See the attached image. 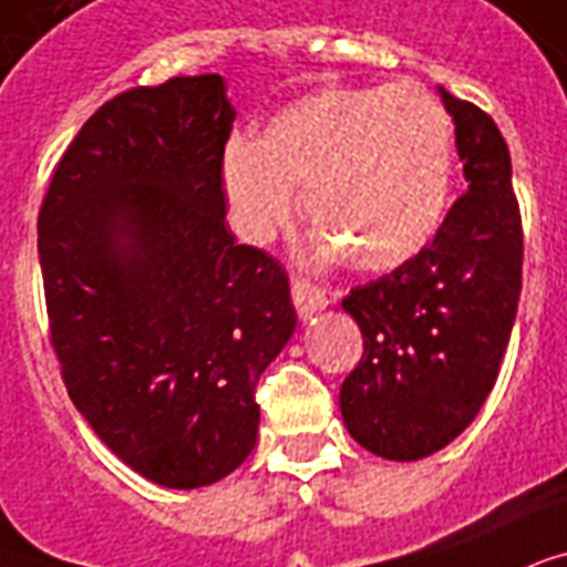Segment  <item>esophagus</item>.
<instances>
[{
	"instance_id": "34e87169",
	"label": "esophagus",
	"mask_w": 567,
	"mask_h": 567,
	"mask_svg": "<svg viewBox=\"0 0 567 567\" xmlns=\"http://www.w3.org/2000/svg\"><path fill=\"white\" fill-rule=\"evenodd\" d=\"M292 305H296V310L301 319H310V316L319 313V310H324V307H328V298H324L322 289L313 287L310 280L296 278L292 280Z\"/></svg>"
}]
</instances>
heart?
<instances>
[{
    "label": "heart",
    "mask_w": 567,
    "mask_h": 567,
    "mask_svg": "<svg viewBox=\"0 0 567 567\" xmlns=\"http://www.w3.org/2000/svg\"><path fill=\"white\" fill-rule=\"evenodd\" d=\"M452 124L423 87H324L227 144L221 186L243 239L269 243L296 218V192L322 251L358 271H393L441 230L452 192Z\"/></svg>",
    "instance_id": "1"
}]
</instances>
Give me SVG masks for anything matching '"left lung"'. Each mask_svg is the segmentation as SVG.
<instances>
[{"label": "left lung", "instance_id": "1", "mask_svg": "<svg viewBox=\"0 0 567 567\" xmlns=\"http://www.w3.org/2000/svg\"><path fill=\"white\" fill-rule=\"evenodd\" d=\"M441 91L455 124L467 195L414 260L354 287L343 310L363 358L340 388L354 441L390 462L443 450L497 381L520 298L524 230L506 138L482 109Z\"/></svg>", "mask_w": 567, "mask_h": 567}]
</instances>
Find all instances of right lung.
<instances>
[{
  "instance_id": "right-lung-1",
  "label": "right lung",
  "mask_w": 567,
  "mask_h": 567,
  "mask_svg": "<svg viewBox=\"0 0 567 567\" xmlns=\"http://www.w3.org/2000/svg\"><path fill=\"white\" fill-rule=\"evenodd\" d=\"M218 73L100 105L38 218L52 349L76 411L144 480L204 488L251 455L254 388L296 331L278 260L227 230Z\"/></svg>"
}]
</instances>
